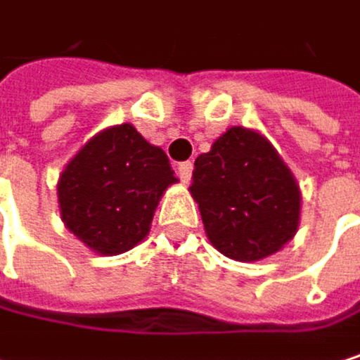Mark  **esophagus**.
<instances>
[{"instance_id":"esophagus-1","label":"esophagus","mask_w":360,"mask_h":360,"mask_svg":"<svg viewBox=\"0 0 360 360\" xmlns=\"http://www.w3.org/2000/svg\"><path fill=\"white\" fill-rule=\"evenodd\" d=\"M192 168H194V164L188 160V162H181L176 166V172H179V179H181L184 184H188L190 179H192Z\"/></svg>"}]
</instances>
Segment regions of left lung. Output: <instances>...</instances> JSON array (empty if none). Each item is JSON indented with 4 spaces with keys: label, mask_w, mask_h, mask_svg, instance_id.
<instances>
[{
    "label": "left lung",
    "mask_w": 360,
    "mask_h": 360,
    "mask_svg": "<svg viewBox=\"0 0 360 360\" xmlns=\"http://www.w3.org/2000/svg\"><path fill=\"white\" fill-rule=\"evenodd\" d=\"M190 192L209 240L236 262L281 251L297 232L300 188L276 149L234 126L194 162Z\"/></svg>",
    "instance_id": "1"
}]
</instances>
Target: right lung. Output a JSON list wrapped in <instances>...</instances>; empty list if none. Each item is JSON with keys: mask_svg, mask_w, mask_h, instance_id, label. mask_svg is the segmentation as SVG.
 <instances>
[{"mask_svg": "<svg viewBox=\"0 0 360 360\" xmlns=\"http://www.w3.org/2000/svg\"><path fill=\"white\" fill-rule=\"evenodd\" d=\"M170 162L130 124L90 139L58 179L65 226L92 251L117 255L139 245L164 190L174 184Z\"/></svg>", "mask_w": 360, "mask_h": 360, "instance_id": "1", "label": "right lung"}]
</instances>
